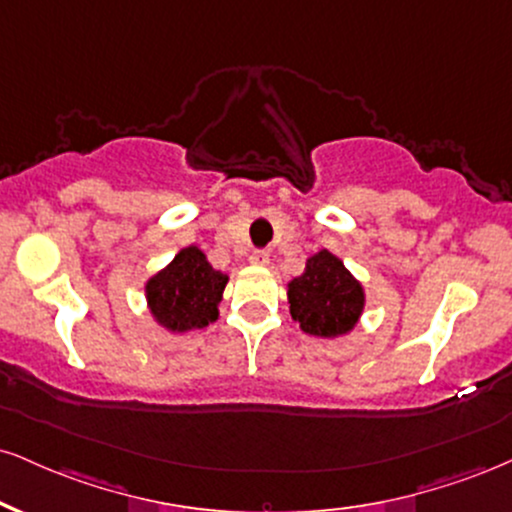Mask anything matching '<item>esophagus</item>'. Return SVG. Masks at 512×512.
Here are the masks:
<instances>
[{
  "mask_svg": "<svg viewBox=\"0 0 512 512\" xmlns=\"http://www.w3.org/2000/svg\"><path fill=\"white\" fill-rule=\"evenodd\" d=\"M250 262L257 264V267H264V264H269V252L267 250H252Z\"/></svg>",
  "mask_w": 512,
  "mask_h": 512,
  "instance_id": "1",
  "label": "esophagus"
}]
</instances>
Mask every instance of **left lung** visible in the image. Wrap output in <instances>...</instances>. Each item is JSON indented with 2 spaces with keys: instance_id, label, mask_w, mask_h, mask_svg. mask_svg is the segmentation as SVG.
Instances as JSON below:
<instances>
[{
  "instance_id": "8db88e82",
  "label": "left lung",
  "mask_w": 512,
  "mask_h": 512,
  "mask_svg": "<svg viewBox=\"0 0 512 512\" xmlns=\"http://www.w3.org/2000/svg\"><path fill=\"white\" fill-rule=\"evenodd\" d=\"M288 305L305 334L338 338L355 329L365 310V288L334 252L319 250L288 283Z\"/></svg>"
}]
</instances>
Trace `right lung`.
Listing matches in <instances>:
<instances>
[{
  "label": "right lung",
  "instance_id": "right-lung-1",
  "mask_svg": "<svg viewBox=\"0 0 512 512\" xmlns=\"http://www.w3.org/2000/svg\"><path fill=\"white\" fill-rule=\"evenodd\" d=\"M226 283L229 276L217 272L205 252L190 245L145 283L147 307L155 322L174 334L205 329L217 322Z\"/></svg>",
  "mask_w": 512,
  "mask_h": 512
}]
</instances>
